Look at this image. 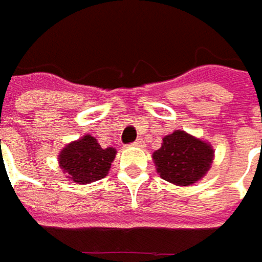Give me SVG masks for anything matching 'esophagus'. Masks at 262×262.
<instances>
[{"instance_id": "esophagus-1", "label": "esophagus", "mask_w": 262, "mask_h": 262, "mask_svg": "<svg viewBox=\"0 0 262 262\" xmlns=\"http://www.w3.org/2000/svg\"><path fill=\"white\" fill-rule=\"evenodd\" d=\"M133 145H134V147H142V145H144V141H142V140H137Z\"/></svg>"}]
</instances>
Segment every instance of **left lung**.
Returning <instances> with one entry per match:
<instances>
[{"label":"left lung","mask_w":262,"mask_h":262,"mask_svg":"<svg viewBox=\"0 0 262 262\" xmlns=\"http://www.w3.org/2000/svg\"><path fill=\"white\" fill-rule=\"evenodd\" d=\"M214 152L210 142L176 129L162 138L161 148L152 152V161L162 180L180 187H189L210 171Z\"/></svg>","instance_id":"obj_1"}]
</instances>
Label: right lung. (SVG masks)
Here are the masks:
<instances>
[{
    "label": "right lung",
    "mask_w": 262,
    "mask_h": 262,
    "mask_svg": "<svg viewBox=\"0 0 262 262\" xmlns=\"http://www.w3.org/2000/svg\"><path fill=\"white\" fill-rule=\"evenodd\" d=\"M115 154L117 149L113 147L101 148L97 138L85 134L59 151L58 164L67 180L84 185L107 176Z\"/></svg>",
    "instance_id": "obj_1"
}]
</instances>
